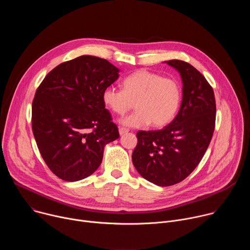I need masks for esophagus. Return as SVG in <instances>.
I'll return each instance as SVG.
<instances>
[{"instance_id":"esophagus-1","label":"esophagus","mask_w":250,"mask_h":250,"mask_svg":"<svg viewBox=\"0 0 250 250\" xmlns=\"http://www.w3.org/2000/svg\"><path fill=\"white\" fill-rule=\"evenodd\" d=\"M128 128H126V127H124V126H121L120 128H119V131H120V134L121 135H123L124 133H125V132H128Z\"/></svg>"}]
</instances>
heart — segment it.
<instances>
[{
	"mask_svg": "<svg viewBox=\"0 0 250 250\" xmlns=\"http://www.w3.org/2000/svg\"><path fill=\"white\" fill-rule=\"evenodd\" d=\"M123 90L106 87L102 100L106 108L117 115H125L132 109L136 111L124 118L127 126L140 127L151 125L161 127L176 116L181 103V86L176 79L140 69L126 76L122 82Z\"/></svg>",
	"mask_w": 250,
	"mask_h": 250,
	"instance_id": "b5f03b06",
	"label": "heart"
}]
</instances>
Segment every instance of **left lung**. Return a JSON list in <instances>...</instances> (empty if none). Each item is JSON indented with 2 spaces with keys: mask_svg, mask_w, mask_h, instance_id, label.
<instances>
[{
  "mask_svg": "<svg viewBox=\"0 0 250 250\" xmlns=\"http://www.w3.org/2000/svg\"><path fill=\"white\" fill-rule=\"evenodd\" d=\"M180 72L183 99L175 119L158 130H139L132 163L147 181L162 187L180 183L202 160L216 125V99L207 79L191 64L166 61Z\"/></svg>",
  "mask_w": 250,
  "mask_h": 250,
  "instance_id": "8db88e82",
  "label": "left lung"
}]
</instances>
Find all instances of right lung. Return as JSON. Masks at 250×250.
<instances>
[{"label":"right lung","instance_id":"add662e5","mask_svg":"<svg viewBox=\"0 0 250 250\" xmlns=\"http://www.w3.org/2000/svg\"><path fill=\"white\" fill-rule=\"evenodd\" d=\"M119 71L108 60L82 55L56 66L37 89L32 132L44 162L60 179L74 182L93 174L104 146L120 137L102 100Z\"/></svg>","mask_w":250,"mask_h":250}]
</instances>
